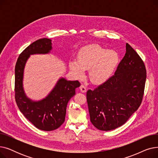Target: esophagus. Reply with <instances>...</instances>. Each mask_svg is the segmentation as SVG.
Segmentation results:
<instances>
[{"label": "esophagus", "mask_w": 158, "mask_h": 158, "mask_svg": "<svg viewBox=\"0 0 158 158\" xmlns=\"http://www.w3.org/2000/svg\"><path fill=\"white\" fill-rule=\"evenodd\" d=\"M80 90H81V92L82 93H85L86 92V90H87V88L85 85L82 84L80 86Z\"/></svg>", "instance_id": "1"}]
</instances>
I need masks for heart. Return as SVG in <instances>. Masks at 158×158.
<instances>
[{
  "mask_svg": "<svg viewBox=\"0 0 158 158\" xmlns=\"http://www.w3.org/2000/svg\"><path fill=\"white\" fill-rule=\"evenodd\" d=\"M118 60V56L115 51H107L94 44L82 47L78 53L77 62H70L69 67L78 77L83 76L84 70L89 69L91 81L95 84H101L108 79Z\"/></svg>",
  "mask_w": 158,
  "mask_h": 158,
  "instance_id": "heart-1",
  "label": "heart"
}]
</instances>
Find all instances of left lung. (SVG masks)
I'll return each mask as SVG.
<instances>
[{
    "mask_svg": "<svg viewBox=\"0 0 158 158\" xmlns=\"http://www.w3.org/2000/svg\"><path fill=\"white\" fill-rule=\"evenodd\" d=\"M147 72L138 53L126 44V52L113 76L87 91L90 121L98 129L113 130L125 123L142 103Z\"/></svg>",
    "mask_w": 158,
    "mask_h": 158,
    "instance_id": "8db88e82",
    "label": "left lung"
}]
</instances>
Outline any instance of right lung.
Returning <instances> with one entry per match:
<instances>
[{
  "label": "right lung",
  "mask_w": 158,
  "mask_h": 158,
  "mask_svg": "<svg viewBox=\"0 0 158 158\" xmlns=\"http://www.w3.org/2000/svg\"><path fill=\"white\" fill-rule=\"evenodd\" d=\"M52 49L51 40L42 38L29 45L20 54L15 65V97L21 113L36 128L51 131L59 128L64 122L66 106L76 94L78 81L61 78L47 97L40 101H32L23 91V70L30 55L48 54Z\"/></svg>",
  "instance_id": "obj_1"
}]
</instances>
